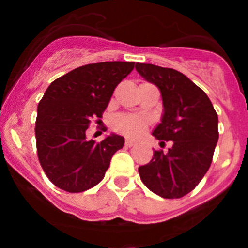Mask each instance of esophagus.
Masks as SVG:
<instances>
[{
  "instance_id": "34e87169",
  "label": "esophagus",
  "mask_w": 248,
  "mask_h": 248,
  "mask_svg": "<svg viewBox=\"0 0 248 248\" xmlns=\"http://www.w3.org/2000/svg\"><path fill=\"white\" fill-rule=\"evenodd\" d=\"M135 144V141L133 139H126L125 140V145L126 146H133Z\"/></svg>"
}]
</instances>
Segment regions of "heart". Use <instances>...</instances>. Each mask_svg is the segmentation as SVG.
<instances>
[{
	"instance_id": "heart-1",
	"label": "heart",
	"mask_w": 248,
	"mask_h": 248,
	"mask_svg": "<svg viewBox=\"0 0 248 248\" xmlns=\"http://www.w3.org/2000/svg\"><path fill=\"white\" fill-rule=\"evenodd\" d=\"M114 126L129 137H137L145 130L146 122L137 115H118L114 119Z\"/></svg>"
}]
</instances>
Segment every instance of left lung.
Here are the masks:
<instances>
[{
  "instance_id": "1",
  "label": "left lung",
  "mask_w": 248,
  "mask_h": 248,
  "mask_svg": "<svg viewBox=\"0 0 248 248\" xmlns=\"http://www.w3.org/2000/svg\"><path fill=\"white\" fill-rule=\"evenodd\" d=\"M135 69L159 88L163 98L161 120L153 130L160 144L171 140L166 153L155 150L140 179L150 191L165 199H179L198 186L211 165L218 140V118L205 92L185 74L149 63Z\"/></svg>"
}]
</instances>
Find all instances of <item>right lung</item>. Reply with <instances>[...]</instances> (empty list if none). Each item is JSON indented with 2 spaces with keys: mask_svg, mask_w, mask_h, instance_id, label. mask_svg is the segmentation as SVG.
<instances>
[{
  "mask_svg": "<svg viewBox=\"0 0 248 248\" xmlns=\"http://www.w3.org/2000/svg\"><path fill=\"white\" fill-rule=\"evenodd\" d=\"M134 62L82 65L49 84L37 107L36 143L39 163L52 183L68 192H82L103 180L124 138L87 139L92 119L102 118L113 92Z\"/></svg>",
  "mask_w": 248,
  "mask_h": 248,
  "instance_id": "obj_1",
  "label": "right lung"
}]
</instances>
